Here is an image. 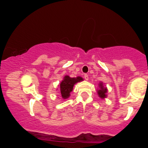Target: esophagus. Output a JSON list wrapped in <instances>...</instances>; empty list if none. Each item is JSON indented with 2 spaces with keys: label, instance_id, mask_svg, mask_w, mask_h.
<instances>
[{
  "label": "esophagus",
  "instance_id": "34e87169",
  "mask_svg": "<svg viewBox=\"0 0 148 148\" xmlns=\"http://www.w3.org/2000/svg\"><path fill=\"white\" fill-rule=\"evenodd\" d=\"M84 78H85V80L88 81L89 76H88V75H87V74H84Z\"/></svg>",
  "mask_w": 148,
  "mask_h": 148
}]
</instances>
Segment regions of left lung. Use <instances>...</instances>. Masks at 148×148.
Wrapping results in <instances>:
<instances>
[{
  "instance_id": "obj_1",
  "label": "left lung",
  "mask_w": 148,
  "mask_h": 148,
  "mask_svg": "<svg viewBox=\"0 0 148 148\" xmlns=\"http://www.w3.org/2000/svg\"><path fill=\"white\" fill-rule=\"evenodd\" d=\"M108 88L104 86V83L101 82H99V89L97 90V93L99 97L101 99H105L108 96Z\"/></svg>"
}]
</instances>
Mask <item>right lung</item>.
I'll use <instances>...</instances> for the list:
<instances>
[{
    "instance_id": "1",
    "label": "right lung",
    "mask_w": 148,
    "mask_h": 148,
    "mask_svg": "<svg viewBox=\"0 0 148 148\" xmlns=\"http://www.w3.org/2000/svg\"><path fill=\"white\" fill-rule=\"evenodd\" d=\"M84 81L83 78L77 76L75 78H71L69 75H65L59 84L60 94L63 99H66L70 96V92L73 91V87L78 82Z\"/></svg>"
}]
</instances>
